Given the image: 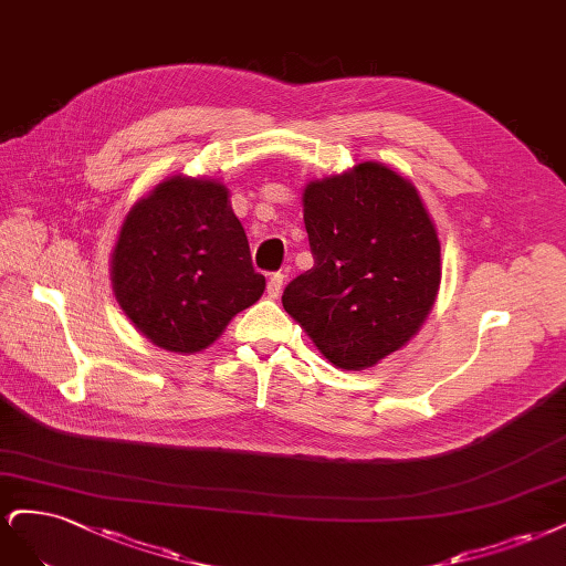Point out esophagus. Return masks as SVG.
Instances as JSON below:
<instances>
[{
	"instance_id": "esophagus-1",
	"label": "esophagus",
	"mask_w": 566,
	"mask_h": 566,
	"mask_svg": "<svg viewBox=\"0 0 566 566\" xmlns=\"http://www.w3.org/2000/svg\"><path fill=\"white\" fill-rule=\"evenodd\" d=\"M282 289H284V275H282V272H272L270 280H268V296L277 298L282 294Z\"/></svg>"
}]
</instances>
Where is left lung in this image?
<instances>
[{
    "label": "left lung",
    "mask_w": 566,
    "mask_h": 566,
    "mask_svg": "<svg viewBox=\"0 0 566 566\" xmlns=\"http://www.w3.org/2000/svg\"><path fill=\"white\" fill-rule=\"evenodd\" d=\"M315 265L282 294L317 350L359 371L421 329L440 289V240L407 178L376 161L303 192Z\"/></svg>",
    "instance_id": "8db88e82"
}]
</instances>
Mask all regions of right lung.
Masks as SVG:
<instances>
[{
    "instance_id": "right-lung-1",
    "label": "right lung",
    "mask_w": 566,
    "mask_h": 566,
    "mask_svg": "<svg viewBox=\"0 0 566 566\" xmlns=\"http://www.w3.org/2000/svg\"><path fill=\"white\" fill-rule=\"evenodd\" d=\"M113 289L145 338L171 353H199L261 298L265 277L253 270L226 186L174 176L126 216Z\"/></svg>"
}]
</instances>
